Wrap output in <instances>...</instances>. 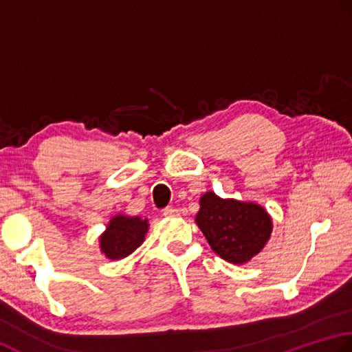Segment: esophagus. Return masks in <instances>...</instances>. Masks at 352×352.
I'll return each instance as SVG.
<instances>
[{"instance_id":"esophagus-1","label":"esophagus","mask_w":352,"mask_h":352,"mask_svg":"<svg viewBox=\"0 0 352 352\" xmlns=\"http://www.w3.org/2000/svg\"><path fill=\"white\" fill-rule=\"evenodd\" d=\"M162 214L166 217H176V216H179V211L176 210V208H166V210L162 211Z\"/></svg>"}]
</instances>
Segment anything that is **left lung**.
<instances>
[{
    "label": "left lung",
    "instance_id": "obj_1",
    "mask_svg": "<svg viewBox=\"0 0 352 352\" xmlns=\"http://www.w3.org/2000/svg\"><path fill=\"white\" fill-rule=\"evenodd\" d=\"M196 223L214 252L232 264L252 260L272 234V219L263 206L221 199L212 191L200 197Z\"/></svg>",
    "mask_w": 352,
    "mask_h": 352
}]
</instances>
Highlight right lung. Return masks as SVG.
Listing matches in <instances>:
<instances>
[{
    "label": "right lung",
    "instance_id": "right-lung-1",
    "mask_svg": "<svg viewBox=\"0 0 352 352\" xmlns=\"http://www.w3.org/2000/svg\"><path fill=\"white\" fill-rule=\"evenodd\" d=\"M147 231V219L117 214L107 223L106 231L100 235V250L109 260H121L142 245Z\"/></svg>",
    "mask_w": 352,
    "mask_h": 352
}]
</instances>
